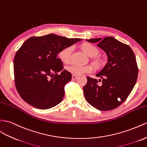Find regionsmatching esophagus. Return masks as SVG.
I'll return each mask as SVG.
<instances>
[{
  "instance_id": "obj_1",
  "label": "esophagus",
  "mask_w": 147,
  "mask_h": 147,
  "mask_svg": "<svg viewBox=\"0 0 147 147\" xmlns=\"http://www.w3.org/2000/svg\"><path fill=\"white\" fill-rule=\"evenodd\" d=\"M78 78V76H76V75H73V76H72V80H76Z\"/></svg>"
}]
</instances>
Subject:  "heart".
Wrapping results in <instances>:
<instances>
[{"label": "heart", "instance_id": "b5f03b06", "mask_svg": "<svg viewBox=\"0 0 147 147\" xmlns=\"http://www.w3.org/2000/svg\"><path fill=\"white\" fill-rule=\"evenodd\" d=\"M80 48L86 55L90 56L91 61L96 69H100L104 66L106 61L102 58L97 56L99 54V51L97 47L89 43L84 42L80 45ZM72 51L73 48L71 47H67L60 51L58 56L61 61L65 64L69 63L71 61ZM66 69L67 71L74 75H81L92 72L93 71V66L90 64L85 66L73 65L68 66Z\"/></svg>", "mask_w": 147, "mask_h": 147}]
</instances>
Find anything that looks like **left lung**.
<instances>
[{"mask_svg": "<svg viewBox=\"0 0 147 147\" xmlns=\"http://www.w3.org/2000/svg\"><path fill=\"white\" fill-rule=\"evenodd\" d=\"M107 54V63L96 76L102 80L87 77L83 88L86 101L99 111H111L125 101L136 83L138 69L131 48L112 36L86 40Z\"/></svg>", "mask_w": 147, "mask_h": 147, "instance_id": "1", "label": "left lung"}]
</instances>
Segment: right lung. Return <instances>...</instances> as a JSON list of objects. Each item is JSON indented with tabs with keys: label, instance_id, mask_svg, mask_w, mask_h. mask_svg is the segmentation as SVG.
<instances>
[{
	"label": "right lung",
	"instance_id": "obj_1",
	"mask_svg": "<svg viewBox=\"0 0 147 147\" xmlns=\"http://www.w3.org/2000/svg\"><path fill=\"white\" fill-rule=\"evenodd\" d=\"M81 40L49 34L32 36L25 41L14 57L13 71L17 90L26 102L48 109L61 102L64 88L72 75L63 70V63L57 55Z\"/></svg>",
	"mask_w": 147,
	"mask_h": 147
}]
</instances>
